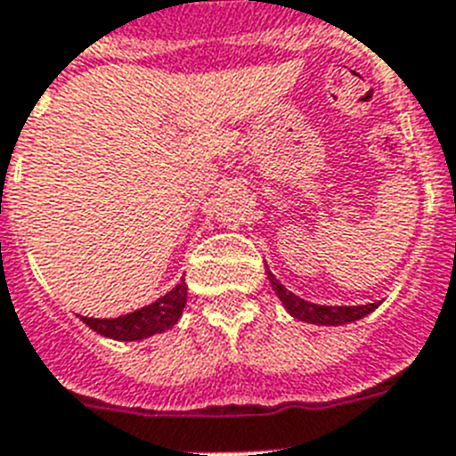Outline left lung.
I'll return each instance as SVG.
<instances>
[{"label":"left lung","mask_w":456,"mask_h":456,"mask_svg":"<svg viewBox=\"0 0 456 456\" xmlns=\"http://www.w3.org/2000/svg\"><path fill=\"white\" fill-rule=\"evenodd\" d=\"M269 276V283H272L273 292L279 295L283 306L299 321H306V323H316V325H342L351 323V321H358V318L368 316L370 312H375L379 302L375 305H361V306H323V305H312V302H305L297 295H292L288 288H283L276 281L272 272H266Z\"/></svg>","instance_id":"left-lung-1"}]
</instances>
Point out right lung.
I'll list each match as a JSON object with an SVG mask.
<instances>
[{"instance_id":"right-lung-1","label":"right lung","mask_w":456,"mask_h":456,"mask_svg":"<svg viewBox=\"0 0 456 456\" xmlns=\"http://www.w3.org/2000/svg\"><path fill=\"white\" fill-rule=\"evenodd\" d=\"M184 302H187V283L184 279L177 283L164 297L157 299L154 305L138 309V312L126 314L119 318H81L88 328L112 339H144L154 332H164L177 323V318L183 316Z\"/></svg>"}]
</instances>
